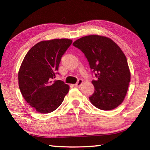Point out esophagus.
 Returning a JSON list of instances; mask_svg holds the SVG:
<instances>
[{
	"label": "esophagus",
	"instance_id": "esophagus-1",
	"mask_svg": "<svg viewBox=\"0 0 150 150\" xmlns=\"http://www.w3.org/2000/svg\"><path fill=\"white\" fill-rule=\"evenodd\" d=\"M83 79H79L78 80V81L77 83H75V84L74 85L76 87H80L81 85H82V84H83Z\"/></svg>",
	"mask_w": 150,
	"mask_h": 150
}]
</instances>
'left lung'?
<instances>
[{
    "mask_svg": "<svg viewBox=\"0 0 150 150\" xmlns=\"http://www.w3.org/2000/svg\"><path fill=\"white\" fill-rule=\"evenodd\" d=\"M73 45L87 58L92 73L95 91L89 97L95 107L110 110L123 102L130 81L126 57L120 47L111 39L98 35L81 38Z\"/></svg>",
    "mask_w": 150,
    "mask_h": 150,
    "instance_id": "obj_1",
    "label": "left lung"
}]
</instances>
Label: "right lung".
Wrapping results in <instances>:
<instances>
[{
    "label": "right lung",
    "mask_w": 150,
    "mask_h": 150,
    "mask_svg": "<svg viewBox=\"0 0 150 150\" xmlns=\"http://www.w3.org/2000/svg\"><path fill=\"white\" fill-rule=\"evenodd\" d=\"M71 44L69 39L42 41L24 58L18 72L19 88L25 100L38 112L56 110L69 92V85L53 79L58 73L62 57Z\"/></svg>",
    "instance_id": "add662e5"
}]
</instances>
